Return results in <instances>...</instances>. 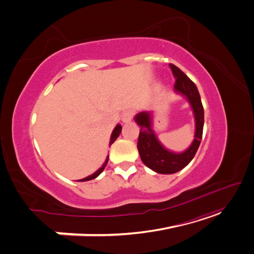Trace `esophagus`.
Masks as SVG:
<instances>
[{"label":"esophagus","mask_w":254,"mask_h":254,"mask_svg":"<svg viewBox=\"0 0 254 254\" xmlns=\"http://www.w3.org/2000/svg\"><path fill=\"white\" fill-rule=\"evenodd\" d=\"M133 115H134V112H133V110H126V111H124V113H123V117H122V121L124 122V123H128V122H130L132 120V118H133Z\"/></svg>","instance_id":"1"}]
</instances>
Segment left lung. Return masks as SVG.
<instances>
[{
	"instance_id": "1",
	"label": "left lung",
	"mask_w": 254,
	"mask_h": 254,
	"mask_svg": "<svg viewBox=\"0 0 254 254\" xmlns=\"http://www.w3.org/2000/svg\"><path fill=\"white\" fill-rule=\"evenodd\" d=\"M170 66L176 78L174 86L175 92L188 99L194 113L196 128L194 141L191 142L190 147L182 152H174L166 149L158 140L152 129V112L141 111L134 117V121L141 128L139 140H137V150L142 162L153 172L164 175L181 171L193 160L202 139L204 124L203 107L196 84L179 67L172 64Z\"/></svg>"
}]
</instances>
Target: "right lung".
Instances as JSON below:
<instances>
[{
	"label": "right lung",
	"instance_id": "obj_1",
	"mask_svg": "<svg viewBox=\"0 0 254 254\" xmlns=\"http://www.w3.org/2000/svg\"><path fill=\"white\" fill-rule=\"evenodd\" d=\"M121 131H122V126L120 125V124H118L117 126H115V128L113 129V131H112V133H111V137H110V146H111V144H113L114 143V141L118 139V136L120 135V133H121ZM108 160H109V156L107 157V159H106V161H105V163L102 165V167L101 168H98V170L94 173V174H92V175H90V176H88V177H86V178H83V179H80V180H77V181H80V182H82V181H89V180H92V179H95L97 176H99L102 174V172L105 170V167H106V165H107V163H108Z\"/></svg>",
	"mask_w": 254,
	"mask_h": 254
}]
</instances>
